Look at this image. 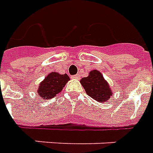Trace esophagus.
Wrapping results in <instances>:
<instances>
[{"mask_svg": "<svg viewBox=\"0 0 153 153\" xmlns=\"http://www.w3.org/2000/svg\"><path fill=\"white\" fill-rule=\"evenodd\" d=\"M80 77H81V75L79 74H76V75H75V76H72V78H74V79H80Z\"/></svg>", "mask_w": 153, "mask_h": 153, "instance_id": "esophagus-1", "label": "esophagus"}]
</instances>
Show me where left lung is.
<instances>
[{"label": "left lung", "mask_w": 153, "mask_h": 153, "mask_svg": "<svg viewBox=\"0 0 153 153\" xmlns=\"http://www.w3.org/2000/svg\"><path fill=\"white\" fill-rule=\"evenodd\" d=\"M81 84L86 94L100 103L107 101L112 96V91L109 84L99 71H91L88 76L82 78Z\"/></svg>", "instance_id": "obj_1"}]
</instances>
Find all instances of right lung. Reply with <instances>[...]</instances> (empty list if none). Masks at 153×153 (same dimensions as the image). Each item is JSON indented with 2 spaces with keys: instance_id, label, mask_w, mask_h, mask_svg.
<instances>
[{
  "instance_id": "1",
  "label": "right lung",
  "mask_w": 153,
  "mask_h": 153,
  "mask_svg": "<svg viewBox=\"0 0 153 153\" xmlns=\"http://www.w3.org/2000/svg\"><path fill=\"white\" fill-rule=\"evenodd\" d=\"M70 80L67 74L61 75L57 72H51L40 83L38 92L40 97L52 99L63 89L66 83Z\"/></svg>"
}]
</instances>
